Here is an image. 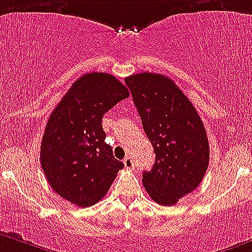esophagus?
Instances as JSON below:
<instances>
[{"label":"esophagus","instance_id":"obj_1","mask_svg":"<svg viewBox=\"0 0 252 252\" xmlns=\"http://www.w3.org/2000/svg\"><path fill=\"white\" fill-rule=\"evenodd\" d=\"M124 163V167H126V169H131L133 167H134V162H133V159H131L130 157H126V159L123 160Z\"/></svg>","mask_w":252,"mask_h":252}]
</instances>
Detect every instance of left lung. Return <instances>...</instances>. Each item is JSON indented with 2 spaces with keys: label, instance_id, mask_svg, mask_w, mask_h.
<instances>
[{
  "label": "left lung",
  "instance_id": "left-lung-1",
  "mask_svg": "<svg viewBox=\"0 0 252 252\" xmlns=\"http://www.w3.org/2000/svg\"><path fill=\"white\" fill-rule=\"evenodd\" d=\"M124 81L156 153L153 168L143 172V186L158 205H176L198 187L207 171L210 148L202 121L167 76L142 72Z\"/></svg>",
  "mask_w": 252,
  "mask_h": 252
}]
</instances>
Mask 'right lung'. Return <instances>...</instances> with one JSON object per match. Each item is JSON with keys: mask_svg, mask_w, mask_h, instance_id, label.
<instances>
[{"mask_svg": "<svg viewBox=\"0 0 252 252\" xmlns=\"http://www.w3.org/2000/svg\"><path fill=\"white\" fill-rule=\"evenodd\" d=\"M129 92L105 72H88L72 84L46 123L40 162L54 191L79 207L99 202L124 163L105 143L101 119Z\"/></svg>", "mask_w": 252, "mask_h": 252, "instance_id": "obj_1", "label": "right lung"}]
</instances>
